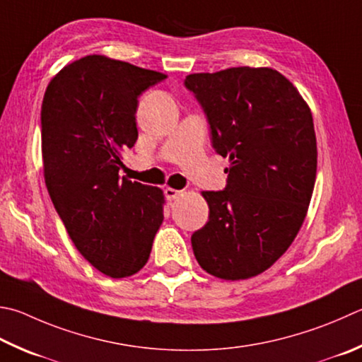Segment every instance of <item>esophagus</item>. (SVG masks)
<instances>
[{
  "label": "esophagus",
  "mask_w": 362,
  "mask_h": 362,
  "mask_svg": "<svg viewBox=\"0 0 362 362\" xmlns=\"http://www.w3.org/2000/svg\"><path fill=\"white\" fill-rule=\"evenodd\" d=\"M182 194H183L182 189H175V188H170V187L164 188V196H166L169 201H174V199L179 198V196H182Z\"/></svg>",
  "instance_id": "obj_1"
}]
</instances>
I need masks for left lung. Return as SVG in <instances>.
Returning a JSON list of instances; mask_svg holds the SVG:
<instances>
[{"instance_id": "obj_1", "label": "left lung", "mask_w": 362, "mask_h": 362, "mask_svg": "<svg viewBox=\"0 0 362 362\" xmlns=\"http://www.w3.org/2000/svg\"><path fill=\"white\" fill-rule=\"evenodd\" d=\"M204 109L226 188L202 192L209 221L192 235L204 271L244 280L271 267L305 220L317 177L310 107L271 68H229L185 78Z\"/></svg>"}]
</instances>
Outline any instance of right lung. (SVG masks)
I'll return each instance as SVG.
<instances>
[{"instance_id":"obj_1","label":"right lung","mask_w":362,"mask_h":362,"mask_svg":"<svg viewBox=\"0 0 362 362\" xmlns=\"http://www.w3.org/2000/svg\"><path fill=\"white\" fill-rule=\"evenodd\" d=\"M164 78L88 55L64 66L44 95L45 187L76 248L112 279L146 266L164 218L160 188L118 175L122 153L137 141V98Z\"/></svg>"}]
</instances>
